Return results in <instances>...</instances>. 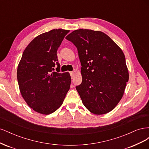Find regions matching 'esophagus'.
Here are the masks:
<instances>
[{
  "instance_id": "1",
  "label": "esophagus",
  "mask_w": 149,
  "mask_h": 149,
  "mask_svg": "<svg viewBox=\"0 0 149 149\" xmlns=\"http://www.w3.org/2000/svg\"><path fill=\"white\" fill-rule=\"evenodd\" d=\"M70 75H71V78H73L74 76V71H71L70 72Z\"/></svg>"
}]
</instances>
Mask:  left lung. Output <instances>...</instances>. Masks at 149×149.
Returning <instances> with one entry per match:
<instances>
[{"label":"left lung","mask_w":149,"mask_h":149,"mask_svg":"<svg viewBox=\"0 0 149 149\" xmlns=\"http://www.w3.org/2000/svg\"><path fill=\"white\" fill-rule=\"evenodd\" d=\"M66 38L78 49L83 79L76 89L84 106L96 115L111 112L123 97L129 81L123 50L101 31L79 29Z\"/></svg>","instance_id":"1"}]
</instances>
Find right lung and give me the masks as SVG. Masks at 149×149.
Returning a JSON list of instances; mask_svg holds the SVG:
<instances>
[{
  "label": "right lung",
  "mask_w": 149,
  "mask_h": 149,
  "mask_svg": "<svg viewBox=\"0 0 149 149\" xmlns=\"http://www.w3.org/2000/svg\"><path fill=\"white\" fill-rule=\"evenodd\" d=\"M69 30L54 29L36 37L26 47L17 68L20 93L35 112L48 115L64 101L71 84L68 72L59 73L57 49Z\"/></svg>",
  "instance_id": "obj_1"
}]
</instances>
